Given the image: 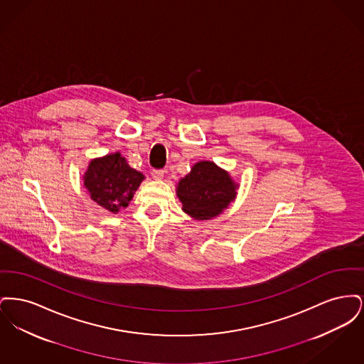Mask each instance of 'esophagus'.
<instances>
[{"instance_id":"esophagus-1","label":"esophagus","mask_w":364,"mask_h":364,"mask_svg":"<svg viewBox=\"0 0 364 364\" xmlns=\"http://www.w3.org/2000/svg\"><path fill=\"white\" fill-rule=\"evenodd\" d=\"M151 176H153L154 180H162L164 178V171H153Z\"/></svg>"}]
</instances>
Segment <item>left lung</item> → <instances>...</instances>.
<instances>
[{"instance_id": "obj_1", "label": "left lung", "mask_w": 364, "mask_h": 364, "mask_svg": "<svg viewBox=\"0 0 364 364\" xmlns=\"http://www.w3.org/2000/svg\"><path fill=\"white\" fill-rule=\"evenodd\" d=\"M237 190L239 183L228 171L213 161H199L190 173L178 180L176 195L188 217L195 221H208L235 202Z\"/></svg>"}]
</instances>
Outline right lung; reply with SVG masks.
Instances as JSON below:
<instances>
[{
	"label": "right lung",
	"mask_w": 364,
	"mask_h": 364,
	"mask_svg": "<svg viewBox=\"0 0 364 364\" xmlns=\"http://www.w3.org/2000/svg\"><path fill=\"white\" fill-rule=\"evenodd\" d=\"M144 174L131 168L120 151L94 158L83 174V187L90 198L112 214L128 208Z\"/></svg>",
	"instance_id": "add662e5"
}]
</instances>
